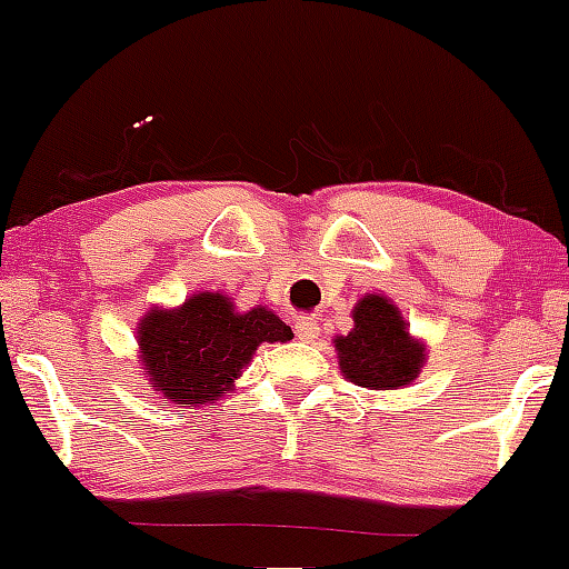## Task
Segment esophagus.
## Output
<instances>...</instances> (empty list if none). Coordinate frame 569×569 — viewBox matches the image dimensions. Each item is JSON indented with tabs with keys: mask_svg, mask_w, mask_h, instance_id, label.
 Segmentation results:
<instances>
[{
	"mask_svg": "<svg viewBox=\"0 0 569 569\" xmlns=\"http://www.w3.org/2000/svg\"><path fill=\"white\" fill-rule=\"evenodd\" d=\"M296 330H298V336L303 338V341H315V338L319 336V328H317V322L315 319H298L296 322Z\"/></svg>",
	"mask_w": 569,
	"mask_h": 569,
	"instance_id": "1",
	"label": "esophagus"
}]
</instances>
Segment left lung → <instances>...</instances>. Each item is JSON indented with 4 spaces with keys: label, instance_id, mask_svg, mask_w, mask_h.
Returning <instances> with one entry per match:
<instances>
[{
    "label": "left lung",
    "instance_id": "8db88e82",
    "mask_svg": "<svg viewBox=\"0 0 569 569\" xmlns=\"http://www.w3.org/2000/svg\"><path fill=\"white\" fill-rule=\"evenodd\" d=\"M355 328L336 338L341 373L357 387L400 389L425 366V343L406 328L398 306L385 296H366L352 311Z\"/></svg>",
    "mask_w": 569,
    "mask_h": 569
}]
</instances>
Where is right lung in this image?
<instances>
[{
  "mask_svg": "<svg viewBox=\"0 0 569 569\" xmlns=\"http://www.w3.org/2000/svg\"><path fill=\"white\" fill-rule=\"evenodd\" d=\"M137 338L156 392L193 406L222 398L260 343L290 341L292 330L266 306L236 311L220 292H196L180 309L147 311Z\"/></svg>",
  "mask_w": 569,
  "mask_h": 569,
  "instance_id": "1",
  "label": "right lung"
}]
</instances>
